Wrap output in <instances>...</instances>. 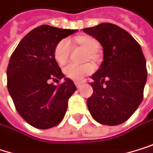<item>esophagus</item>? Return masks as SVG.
Returning <instances> with one entry per match:
<instances>
[{
	"label": "esophagus",
	"mask_w": 153,
	"mask_h": 153,
	"mask_svg": "<svg viewBox=\"0 0 153 153\" xmlns=\"http://www.w3.org/2000/svg\"><path fill=\"white\" fill-rule=\"evenodd\" d=\"M82 82H75V85H76V87H77V88H81L82 87Z\"/></svg>",
	"instance_id": "obj_1"
}]
</instances>
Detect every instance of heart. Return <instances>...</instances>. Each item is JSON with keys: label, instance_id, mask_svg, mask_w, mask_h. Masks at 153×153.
<instances>
[{"label": "heart", "instance_id": "b5f03b06", "mask_svg": "<svg viewBox=\"0 0 153 153\" xmlns=\"http://www.w3.org/2000/svg\"><path fill=\"white\" fill-rule=\"evenodd\" d=\"M79 43L89 52H91V57H93V53L99 50V42L95 39L91 37H82L78 40ZM71 50V43L69 39L62 40L54 50V58L60 65H63L69 59ZM94 71V65L91 63H85L78 65L75 63H69L63 69L64 74L72 81L80 82L85 76L91 74Z\"/></svg>", "mask_w": 153, "mask_h": 153}]
</instances>
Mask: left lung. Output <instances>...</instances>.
<instances>
[{
	"mask_svg": "<svg viewBox=\"0 0 153 153\" xmlns=\"http://www.w3.org/2000/svg\"><path fill=\"white\" fill-rule=\"evenodd\" d=\"M103 48V62L92 76V95L87 106L92 118L104 125H119L133 114L143 98L146 60L140 44L112 23L83 29Z\"/></svg>",
	"mask_w": 153,
	"mask_h": 153,
	"instance_id": "1",
	"label": "left lung"
}]
</instances>
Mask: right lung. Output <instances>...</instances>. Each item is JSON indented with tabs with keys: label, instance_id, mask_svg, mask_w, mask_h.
<instances>
[{
	"label": "right lung",
	"instance_id": "add662e5",
	"mask_svg": "<svg viewBox=\"0 0 153 153\" xmlns=\"http://www.w3.org/2000/svg\"><path fill=\"white\" fill-rule=\"evenodd\" d=\"M76 30L42 25L26 34L10 58L7 87L19 114L30 125L49 129L58 125L66 113L70 97L77 90L65 78L55 58L56 45ZM63 79L60 85L50 80Z\"/></svg>",
	"mask_w": 153,
	"mask_h": 153
}]
</instances>
